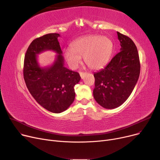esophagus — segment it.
Listing matches in <instances>:
<instances>
[{"mask_svg":"<svg viewBox=\"0 0 160 160\" xmlns=\"http://www.w3.org/2000/svg\"><path fill=\"white\" fill-rule=\"evenodd\" d=\"M86 72H80V77L82 79L83 78V77H84V75L86 74Z\"/></svg>","mask_w":160,"mask_h":160,"instance_id":"34e87169","label":"esophagus"}]
</instances>
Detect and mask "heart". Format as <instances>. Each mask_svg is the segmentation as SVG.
Masks as SVG:
<instances>
[{
    "label": "heart",
    "mask_w": 160,
    "mask_h": 160,
    "mask_svg": "<svg viewBox=\"0 0 160 160\" xmlns=\"http://www.w3.org/2000/svg\"><path fill=\"white\" fill-rule=\"evenodd\" d=\"M71 47L63 50V56L71 68H77L82 62V57H84L85 63L89 68L98 70L108 63L114 44L108 37L89 35L74 40Z\"/></svg>",
    "instance_id": "b5f03b06"
}]
</instances>
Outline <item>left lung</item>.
Returning <instances> with one entry per match:
<instances>
[{
  "label": "left lung",
  "mask_w": 160,
  "mask_h": 160,
  "mask_svg": "<svg viewBox=\"0 0 160 160\" xmlns=\"http://www.w3.org/2000/svg\"><path fill=\"white\" fill-rule=\"evenodd\" d=\"M121 51L104 69L94 73L93 97L106 109H114L128 99L135 88L140 74L137 47L128 36L117 32Z\"/></svg>",
  "instance_id": "obj_1"
}]
</instances>
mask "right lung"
Returning a JSON list of instances; mask_svg holds the SVG:
<instances>
[{"instance_id": "obj_1", "label": "right lung", "mask_w": 160, "mask_h": 160, "mask_svg": "<svg viewBox=\"0 0 160 160\" xmlns=\"http://www.w3.org/2000/svg\"><path fill=\"white\" fill-rule=\"evenodd\" d=\"M59 33H48L36 38L29 45L24 61L23 75L27 87L37 102L48 111L59 113L65 111L75 98L74 87L81 78L78 72L64 66ZM46 50L58 54L53 64L41 68L37 55Z\"/></svg>"}]
</instances>
